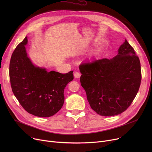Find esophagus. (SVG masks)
I'll return each instance as SVG.
<instances>
[{
    "label": "esophagus",
    "instance_id": "34e87169",
    "mask_svg": "<svg viewBox=\"0 0 152 152\" xmlns=\"http://www.w3.org/2000/svg\"><path fill=\"white\" fill-rule=\"evenodd\" d=\"M81 76V74L79 73V72L76 71V72H75V73H74V77L75 78H80Z\"/></svg>",
    "mask_w": 152,
    "mask_h": 152
}]
</instances>
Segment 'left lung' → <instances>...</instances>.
<instances>
[{
  "label": "left lung",
  "instance_id": "obj_1",
  "mask_svg": "<svg viewBox=\"0 0 152 152\" xmlns=\"http://www.w3.org/2000/svg\"><path fill=\"white\" fill-rule=\"evenodd\" d=\"M79 70L82 74L80 82L90 106L101 116L124 112L139 91L140 63L126 39L113 58L82 63Z\"/></svg>",
  "mask_w": 152,
  "mask_h": 152
}]
</instances>
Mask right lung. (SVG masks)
I'll use <instances>...</instances> for the list:
<instances>
[{"mask_svg":"<svg viewBox=\"0 0 152 152\" xmlns=\"http://www.w3.org/2000/svg\"><path fill=\"white\" fill-rule=\"evenodd\" d=\"M27 37L13 51L9 75L12 91L27 112L39 117H50L61 108L64 89L73 80V71L66 74L35 66L28 57Z\"/></svg>","mask_w":152,"mask_h":152,"instance_id":"add662e5","label":"right lung"}]
</instances>
